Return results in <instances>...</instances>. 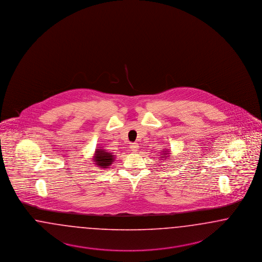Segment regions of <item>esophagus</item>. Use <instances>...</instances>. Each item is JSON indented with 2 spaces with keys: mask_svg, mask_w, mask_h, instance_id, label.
I'll list each match as a JSON object with an SVG mask.
<instances>
[{
  "mask_svg": "<svg viewBox=\"0 0 262 262\" xmlns=\"http://www.w3.org/2000/svg\"><path fill=\"white\" fill-rule=\"evenodd\" d=\"M139 149V145H137V144H131V146H130V150H132V151H137Z\"/></svg>",
  "mask_w": 262,
  "mask_h": 262,
  "instance_id": "1",
  "label": "esophagus"
}]
</instances>
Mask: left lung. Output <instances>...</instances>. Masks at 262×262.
<instances>
[{
    "mask_svg": "<svg viewBox=\"0 0 262 262\" xmlns=\"http://www.w3.org/2000/svg\"><path fill=\"white\" fill-rule=\"evenodd\" d=\"M160 156H161V157H160V160H163V161H165L166 160H170V150L167 148H164V149L162 150V154H161Z\"/></svg>",
    "mask_w": 262,
    "mask_h": 262,
    "instance_id": "obj_1",
    "label": "left lung"
}]
</instances>
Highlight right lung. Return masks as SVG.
<instances>
[{
	"label": "right lung",
	"mask_w": 262,
	"mask_h": 262,
	"mask_svg": "<svg viewBox=\"0 0 262 262\" xmlns=\"http://www.w3.org/2000/svg\"><path fill=\"white\" fill-rule=\"evenodd\" d=\"M96 148L93 157H92V160L94 162L95 165H97L99 168L101 169H106L108 168L115 159L113 152L107 151L106 149L102 148V147H97Z\"/></svg>",
	"instance_id": "add662e5"
}]
</instances>
